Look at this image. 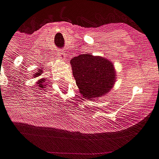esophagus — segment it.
<instances>
[{
	"label": "esophagus",
	"instance_id": "esophagus-1",
	"mask_svg": "<svg viewBox=\"0 0 159 159\" xmlns=\"http://www.w3.org/2000/svg\"><path fill=\"white\" fill-rule=\"evenodd\" d=\"M57 56L60 60L61 61H65L66 60V55H65L64 52H62L61 50H58L57 51Z\"/></svg>",
	"mask_w": 159,
	"mask_h": 159
}]
</instances>
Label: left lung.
Here are the masks:
<instances>
[{
    "label": "left lung",
    "mask_w": 159,
    "mask_h": 159,
    "mask_svg": "<svg viewBox=\"0 0 159 159\" xmlns=\"http://www.w3.org/2000/svg\"><path fill=\"white\" fill-rule=\"evenodd\" d=\"M70 63L76 86L84 98L98 100L109 93L116 84V69L109 59L81 54Z\"/></svg>",
    "instance_id": "left-lung-1"
}]
</instances>
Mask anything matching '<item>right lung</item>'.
<instances>
[{
  "label": "right lung",
  "mask_w": 159,
  "mask_h": 159,
  "mask_svg": "<svg viewBox=\"0 0 159 159\" xmlns=\"http://www.w3.org/2000/svg\"><path fill=\"white\" fill-rule=\"evenodd\" d=\"M43 67L42 68H39V69H38V71H36L34 74V77H39V76H40L41 74L43 73ZM45 78H40V79H39L36 82V84H37L38 88H39V89H46L45 87H46V85H45Z\"/></svg>",
  "instance_id": "right-lung-1"
}]
</instances>
